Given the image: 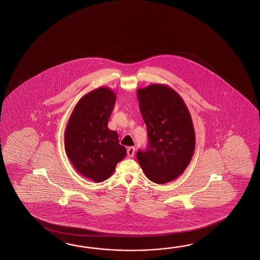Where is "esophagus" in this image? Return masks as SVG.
Returning <instances> with one entry per match:
<instances>
[{
	"label": "esophagus",
	"instance_id": "34e87169",
	"mask_svg": "<svg viewBox=\"0 0 260 260\" xmlns=\"http://www.w3.org/2000/svg\"><path fill=\"white\" fill-rule=\"evenodd\" d=\"M135 154V148L134 147H129L127 149V156L129 158H132Z\"/></svg>",
	"mask_w": 260,
	"mask_h": 260
}]
</instances>
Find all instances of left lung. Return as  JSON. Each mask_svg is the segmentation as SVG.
Returning <instances> with one entry per match:
<instances>
[{
    "label": "left lung",
    "instance_id": "8db88e82",
    "mask_svg": "<svg viewBox=\"0 0 260 260\" xmlns=\"http://www.w3.org/2000/svg\"><path fill=\"white\" fill-rule=\"evenodd\" d=\"M139 110L148 130V147L137 153L146 177L165 184L179 177L190 162L195 132L188 108L175 90L164 84L138 89Z\"/></svg>",
    "mask_w": 260,
    "mask_h": 260
}]
</instances>
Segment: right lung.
Instances as JSON below:
<instances>
[{"label": "right lung", "instance_id": "add662e5", "mask_svg": "<svg viewBox=\"0 0 260 260\" xmlns=\"http://www.w3.org/2000/svg\"><path fill=\"white\" fill-rule=\"evenodd\" d=\"M115 101L116 94L111 89L93 90L78 101L67 124V155L82 176L94 182L111 177L126 155L116 131L108 128Z\"/></svg>", "mask_w": 260, "mask_h": 260}]
</instances>
